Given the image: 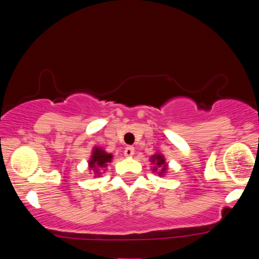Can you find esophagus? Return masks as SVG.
<instances>
[{
	"label": "esophagus",
	"mask_w": 259,
	"mask_h": 259,
	"mask_svg": "<svg viewBox=\"0 0 259 259\" xmlns=\"http://www.w3.org/2000/svg\"><path fill=\"white\" fill-rule=\"evenodd\" d=\"M134 153H135V150H134V147L132 146H127L125 147V150H124V154H125L126 157H133Z\"/></svg>",
	"instance_id": "obj_1"
}]
</instances>
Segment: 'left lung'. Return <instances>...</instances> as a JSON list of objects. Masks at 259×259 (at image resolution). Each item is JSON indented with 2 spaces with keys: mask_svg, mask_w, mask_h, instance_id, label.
I'll return each instance as SVG.
<instances>
[{
  "mask_svg": "<svg viewBox=\"0 0 259 259\" xmlns=\"http://www.w3.org/2000/svg\"><path fill=\"white\" fill-rule=\"evenodd\" d=\"M151 162L156 164V167H153V171L157 170V168H160L158 171L159 175H163L167 171V163H165V158L163 157L162 153H156L151 157Z\"/></svg>",
  "mask_w": 259,
  "mask_h": 259,
  "instance_id": "left-lung-1",
  "label": "left lung"
}]
</instances>
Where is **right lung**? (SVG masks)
Masks as SVG:
<instances>
[{"instance_id": "add662e5", "label": "right lung", "mask_w": 259, "mask_h": 259, "mask_svg": "<svg viewBox=\"0 0 259 259\" xmlns=\"http://www.w3.org/2000/svg\"><path fill=\"white\" fill-rule=\"evenodd\" d=\"M113 156L111 153H107L101 147H95L92 150L90 160H89V167L95 170V173H99L100 169L106 168L107 164L111 162Z\"/></svg>"}]
</instances>
